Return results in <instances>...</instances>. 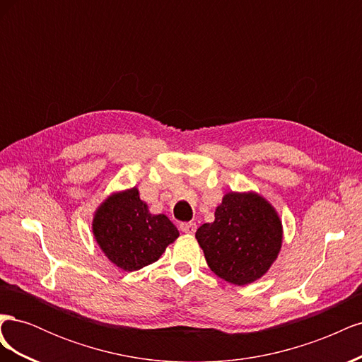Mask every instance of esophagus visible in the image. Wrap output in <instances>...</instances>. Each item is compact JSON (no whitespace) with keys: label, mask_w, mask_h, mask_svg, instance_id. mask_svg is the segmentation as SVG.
I'll return each mask as SVG.
<instances>
[{"label":"esophagus","mask_w":362,"mask_h":362,"mask_svg":"<svg viewBox=\"0 0 362 362\" xmlns=\"http://www.w3.org/2000/svg\"><path fill=\"white\" fill-rule=\"evenodd\" d=\"M181 231L185 233V234H194L196 233V223H193V222L181 223Z\"/></svg>","instance_id":"1"}]
</instances>
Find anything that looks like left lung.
I'll return each mask as SVG.
<instances>
[{
    "label": "left lung",
    "mask_w": 362,
    "mask_h": 362,
    "mask_svg": "<svg viewBox=\"0 0 362 362\" xmlns=\"http://www.w3.org/2000/svg\"><path fill=\"white\" fill-rule=\"evenodd\" d=\"M206 264L234 286L259 279L282 246L281 218L258 193L229 192L216 208L214 222L196 231Z\"/></svg>",
    "instance_id": "left-lung-1"
}]
</instances>
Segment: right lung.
Here are the masks:
<instances>
[{"label": "right lung", "mask_w": 362, "mask_h": 362, "mask_svg": "<svg viewBox=\"0 0 362 362\" xmlns=\"http://www.w3.org/2000/svg\"><path fill=\"white\" fill-rule=\"evenodd\" d=\"M92 231L104 255L125 272L156 262L180 235L168 216L149 213L136 187L108 196L95 211Z\"/></svg>", "instance_id": "right-lung-1"}]
</instances>
